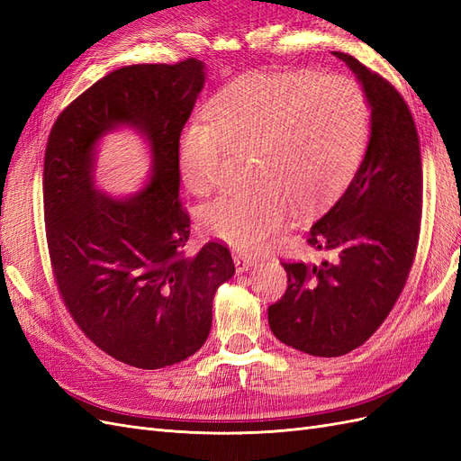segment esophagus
<instances>
[{"instance_id":"34e87169","label":"esophagus","mask_w":461,"mask_h":461,"mask_svg":"<svg viewBox=\"0 0 461 461\" xmlns=\"http://www.w3.org/2000/svg\"><path fill=\"white\" fill-rule=\"evenodd\" d=\"M232 258H234L236 271H239V273H244V271H248V269H252L254 265L258 263L254 258H249V256H246V254H234Z\"/></svg>"}]
</instances>
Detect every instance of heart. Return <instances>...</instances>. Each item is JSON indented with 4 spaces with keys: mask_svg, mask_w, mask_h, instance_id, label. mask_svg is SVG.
I'll return each mask as SVG.
<instances>
[{
    "mask_svg": "<svg viewBox=\"0 0 461 461\" xmlns=\"http://www.w3.org/2000/svg\"><path fill=\"white\" fill-rule=\"evenodd\" d=\"M213 121L190 119L178 134L176 171L196 196L219 185L232 156L254 153L252 194H225L203 205L207 234L244 252L271 249L294 217L350 185L371 134V105L344 75L248 73L221 90Z\"/></svg>",
    "mask_w": 461,
    "mask_h": 461,
    "instance_id": "1",
    "label": "heart"
}]
</instances>
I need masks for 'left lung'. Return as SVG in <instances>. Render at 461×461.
Returning a JSON list of instances; mask_svg holds the SVG:
<instances>
[{"label": "left lung", "instance_id": "1", "mask_svg": "<svg viewBox=\"0 0 461 461\" xmlns=\"http://www.w3.org/2000/svg\"><path fill=\"white\" fill-rule=\"evenodd\" d=\"M334 55L369 100V144L352 183L308 232V244L332 261L283 263L288 288L267 312L278 340L319 357L356 350L383 325L408 281L423 207L420 136L408 104L352 55Z\"/></svg>", "mask_w": 461, "mask_h": 461}]
</instances>
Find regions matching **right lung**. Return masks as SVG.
<instances>
[{
  "label": "right lung",
  "mask_w": 461,
  "mask_h": 461,
  "mask_svg": "<svg viewBox=\"0 0 461 461\" xmlns=\"http://www.w3.org/2000/svg\"><path fill=\"white\" fill-rule=\"evenodd\" d=\"M203 82L205 65L194 58L117 68L67 105L48 138L44 213L59 294L100 350L138 369L196 354L215 290L234 275L225 244L185 252L176 142ZM121 126L145 136L152 173L142 191L113 199L95 188V151Z\"/></svg>",
  "instance_id": "1"
}]
</instances>
